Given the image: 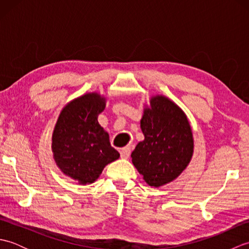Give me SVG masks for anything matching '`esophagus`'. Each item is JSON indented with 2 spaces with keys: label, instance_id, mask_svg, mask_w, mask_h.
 I'll return each instance as SVG.
<instances>
[{
  "label": "esophagus",
  "instance_id": "34e87169",
  "mask_svg": "<svg viewBox=\"0 0 249 249\" xmlns=\"http://www.w3.org/2000/svg\"><path fill=\"white\" fill-rule=\"evenodd\" d=\"M130 147H123V149H122L121 151H120V154H121V157L122 158H124V160H126V158H128L129 156H130Z\"/></svg>",
  "mask_w": 249,
  "mask_h": 249
}]
</instances>
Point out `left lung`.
Instances as JSON below:
<instances>
[{"mask_svg": "<svg viewBox=\"0 0 249 249\" xmlns=\"http://www.w3.org/2000/svg\"><path fill=\"white\" fill-rule=\"evenodd\" d=\"M144 140L131 153V161L150 186L160 187L177 178L194 152L189 122L182 109L165 96L151 98L140 122Z\"/></svg>", "mask_w": 249, "mask_h": 249, "instance_id": "1", "label": "left lung"}]
</instances>
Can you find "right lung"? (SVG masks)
Here are the masks:
<instances>
[{"label": "right lung", "instance_id": "right-lung-1", "mask_svg": "<svg viewBox=\"0 0 249 249\" xmlns=\"http://www.w3.org/2000/svg\"><path fill=\"white\" fill-rule=\"evenodd\" d=\"M106 99L89 93L67 104L52 135V152L61 171L79 184L93 183L104 168L120 157L97 118Z\"/></svg>", "mask_w": 249, "mask_h": 249}]
</instances>
